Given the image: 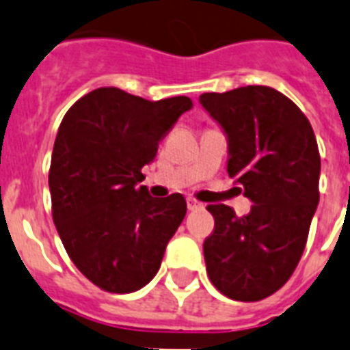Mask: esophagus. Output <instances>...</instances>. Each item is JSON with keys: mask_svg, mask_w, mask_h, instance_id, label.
<instances>
[{"mask_svg": "<svg viewBox=\"0 0 350 350\" xmlns=\"http://www.w3.org/2000/svg\"><path fill=\"white\" fill-rule=\"evenodd\" d=\"M187 206H189V210H198L201 208V203L200 201H196L194 198H189V200H187Z\"/></svg>", "mask_w": 350, "mask_h": 350, "instance_id": "obj_1", "label": "esophagus"}]
</instances>
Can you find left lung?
<instances>
[{
    "label": "left lung",
    "mask_w": 350,
    "mask_h": 350,
    "mask_svg": "<svg viewBox=\"0 0 350 350\" xmlns=\"http://www.w3.org/2000/svg\"><path fill=\"white\" fill-rule=\"evenodd\" d=\"M228 136V176L254 201L237 217L208 204L214 232L203 254L210 282L224 297L257 302L293 275L308 243L320 192V152L308 116L268 86H244L200 96Z\"/></svg>",
    "instance_id": "8db88e82"
}]
</instances>
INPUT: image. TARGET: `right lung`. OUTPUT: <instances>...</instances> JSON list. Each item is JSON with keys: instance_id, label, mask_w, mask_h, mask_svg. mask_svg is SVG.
<instances>
[{"instance_id": "add662e5", "label": "right lung", "mask_w": 350, "mask_h": 350, "mask_svg": "<svg viewBox=\"0 0 350 350\" xmlns=\"http://www.w3.org/2000/svg\"><path fill=\"white\" fill-rule=\"evenodd\" d=\"M189 96L150 102L98 88L62 118L50 163L52 215L77 269L107 293H133L160 269L167 243L187 214L181 194L150 198L149 165Z\"/></svg>"}]
</instances>
